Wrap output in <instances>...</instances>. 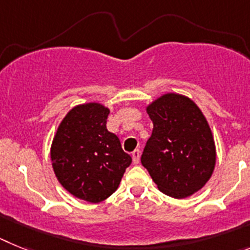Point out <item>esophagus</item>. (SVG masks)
<instances>
[{"mask_svg":"<svg viewBox=\"0 0 250 250\" xmlns=\"http://www.w3.org/2000/svg\"><path fill=\"white\" fill-rule=\"evenodd\" d=\"M140 157H141V151L140 149H134L132 152V160H133V164L137 165L140 162Z\"/></svg>","mask_w":250,"mask_h":250,"instance_id":"esophagus-1","label":"esophagus"}]
</instances>
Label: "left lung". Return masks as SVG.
<instances>
[{
    "instance_id": "8db88e82",
    "label": "left lung",
    "mask_w": 250,
    "mask_h": 250,
    "mask_svg": "<svg viewBox=\"0 0 250 250\" xmlns=\"http://www.w3.org/2000/svg\"><path fill=\"white\" fill-rule=\"evenodd\" d=\"M153 123L141 162L158 190L184 199L203 188L214 172L216 149L210 125L194 101L167 93L146 108Z\"/></svg>"
}]
</instances>
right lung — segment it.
I'll use <instances>...</instances> for the list:
<instances>
[{
    "label": "right lung",
    "instance_id": "right-lung-1",
    "mask_svg": "<svg viewBox=\"0 0 250 250\" xmlns=\"http://www.w3.org/2000/svg\"><path fill=\"white\" fill-rule=\"evenodd\" d=\"M108 114L101 103L75 105L58 127L50 149L58 181L88 203L109 197L132 162L119 138L107 129Z\"/></svg>",
    "mask_w": 250,
    "mask_h": 250
}]
</instances>
